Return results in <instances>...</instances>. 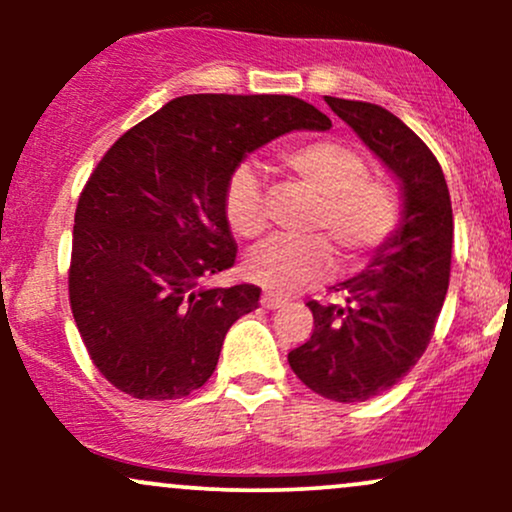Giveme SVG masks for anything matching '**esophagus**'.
Returning a JSON list of instances; mask_svg holds the SVG:
<instances>
[{"label":"esophagus","mask_w":512,"mask_h":512,"mask_svg":"<svg viewBox=\"0 0 512 512\" xmlns=\"http://www.w3.org/2000/svg\"><path fill=\"white\" fill-rule=\"evenodd\" d=\"M260 303L264 305V308L274 310V308H284V305H286V298L276 296V293H272V291H264V293H262V298H260Z\"/></svg>","instance_id":"obj_1"}]
</instances>
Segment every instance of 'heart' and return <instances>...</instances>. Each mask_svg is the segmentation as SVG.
<instances>
[{
	"label": "heart",
	"instance_id": "heart-1",
	"mask_svg": "<svg viewBox=\"0 0 512 512\" xmlns=\"http://www.w3.org/2000/svg\"><path fill=\"white\" fill-rule=\"evenodd\" d=\"M281 161L317 207L310 216L308 240L274 238L250 252L245 272L252 281L276 293H293L332 272L339 252L344 269H356L395 236L402 219V197L395 182L370 175L368 163L354 146L315 139L291 146ZM223 214L236 236L260 238L267 228V202L260 173L250 163L228 175L223 190Z\"/></svg>",
	"mask_w": 512,
	"mask_h": 512
}]
</instances>
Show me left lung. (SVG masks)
<instances>
[{
	"label": "left lung",
	"mask_w": 512,
	"mask_h": 512,
	"mask_svg": "<svg viewBox=\"0 0 512 512\" xmlns=\"http://www.w3.org/2000/svg\"><path fill=\"white\" fill-rule=\"evenodd\" d=\"M325 101L397 175L404 207L368 267L330 289L342 303H308L315 330L289 363L317 395L366 402L424 356L448 293L455 226L443 168L397 115L363 101Z\"/></svg>",
	"instance_id": "obj_1"
}]
</instances>
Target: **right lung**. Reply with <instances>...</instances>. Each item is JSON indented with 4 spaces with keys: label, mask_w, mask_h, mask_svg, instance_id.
I'll return each instance as SVG.
<instances>
[{
    "label": "right lung",
    "mask_w": 512,
    "mask_h": 512,
    "mask_svg": "<svg viewBox=\"0 0 512 512\" xmlns=\"http://www.w3.org/2000/svg\"><path fill=\"white\" fill-rule=\"evenodd\" d=\"M330 127L301 98L195 93L105 151L76 204L69 303L108 383L156 402L207 383L226 332L260 305L252 284L204 286L236 262L228 175L281 134Z\"/></svg>",
    "instance_id": "right-lung-1"
}]
</instances>
